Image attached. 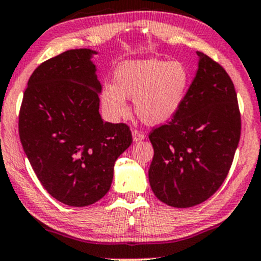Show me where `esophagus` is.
<instances>
[{
	"instance_id": "obj_1",
	"label": "esophagus",
	"mask_w": 261,
	"mask_h": 261,
	"mask_svg": "<svg viewBox=\"0 0 261 261\" xmlns=\"http://www.w3.org/2000/svg\"><path fill=\"white\" fill-rule=\"evenodd\" d=\"M132 137H133V141L134 142L143 141V139L145 138L144 134H143L142 132H139L138 129H133V130H132Z\"/></svg>"
}]
</instances>
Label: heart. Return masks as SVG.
<instances>
[{
	"mask_svg": "<svg viewBox=\"0 0 261 261\" xmlns=\"http://www.w3.org/2000/svg\"><path fill=\"white\" fill-rule=\"evenodd\" d=\"M189 72L179 61H125L114 72V85L100 89L106 116L118 120L127 116V98H134L137 116L147 124H163L178 113L189 88Z\"/></svg>",
	"mask_w": 261,
	"mask_h": 261,
	"instance_id": "b5f03b06",
	"label": "heart"
}]
</instances>
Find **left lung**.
<instances>
[{"instance_id": "left-lung-1", "label": "left lung", "mask_w": 261, "mask_h": 261, "mask_svg": "<svg viewBox=\"0 0 261 261\" xmlns=\"http://www.w3.org/2000/svg\"><path fill=\"white\" fill-rule=\"evenodd\" d=\"M198 71L178 113L149 134L154 156L148 176L155 197L190 208L219 189L230 169L242 120L225 69L201 52Z\"/></svg>"}]
</instances>
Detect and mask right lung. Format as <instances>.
I'll return each mask as SVG.
<instances>
[{"instance_id":"add662e5","label":"right lung","mask_w":261,"mask_h":261,"mask_svg":"<svg viewBox=\"0 0 261 261\" xmlns=\"http://www.w3.org/2000/svg\"><path fill=\"white\" fill-rule=\"evenodd\" d=\"M96 51L69 49L30 77L18 117L22 147L38 180L61 203L87 206L105 197L129 127L99 114Z\"/></svg>"}]
</instances>
